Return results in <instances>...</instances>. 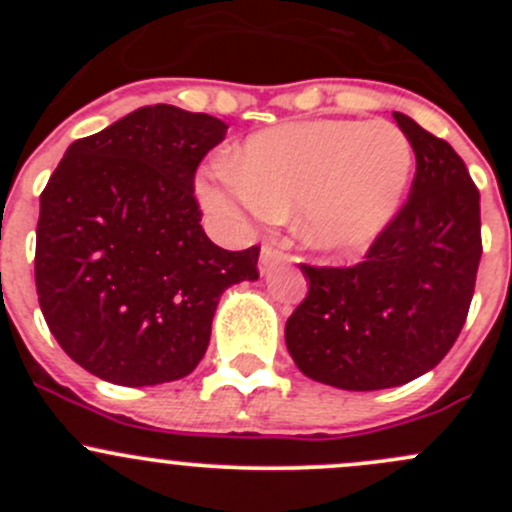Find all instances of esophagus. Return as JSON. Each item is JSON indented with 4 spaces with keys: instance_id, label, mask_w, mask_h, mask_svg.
<instances>
[{
    "instance_id": "34e87169",
    "label": "esophagus",
    "mask_w": 512,
    "mask_h": 512,
    "mask_svg": "<svg viewBox=\"0 0 512 512\" xmlns=\"http://www.w3.org/2000/svg\"><path fill=\"white\" fill-rule=\"evenodd\" d=\"M280 260H287L285 252L277 250L275 245H262V252H260V272H262V275H265V272Z\"/></svg>"
}]
</instances>
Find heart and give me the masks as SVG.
Segmentation results:
<instances>
[{
	"instance_id": "b5f03b06",
	"label": "heart",
	"mask_w": 512,
	"mask_h": 512,
	"mask_svg": "<svg viewBox=\"0 0 512 512\" xmlns=\"http://www.w3.org/2000/svg\"><path fill=\"white\" fill-rule=\"evenodd\" d=\"M232 173L205 175L200 200L218 218H285L322 255H354L399 218L414 148L394 123L297 121L265 128L235 151Z\"/></svg>"
}]
</instances>
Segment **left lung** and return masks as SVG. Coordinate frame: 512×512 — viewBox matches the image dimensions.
<instances>
[{
    "label": "left lung",
    "mask_w": 512,
    "mask_h": 512,
    "mask_svg": "<svg viewBox=\"0 0 512 512\" xmlns=\"http://www.w3.org/2000/svg\"><path fill=\"white\" fill-rule=\"evenodd\" d=\"M394 118L416 153L409 200L364 262L302 265L309 292L285 327L297 369L347 391L409 384L448 354L483 252L480 195L466 163L414 118Z\"/></svg>",
    "instance_id": "8db88e82"
}]
</instances>
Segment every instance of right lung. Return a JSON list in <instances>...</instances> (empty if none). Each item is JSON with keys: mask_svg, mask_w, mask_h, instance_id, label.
I'll use <instances>...</instances> for the list:
<instances>
[{"mask_svg": "<svg viewBox=\"0 0 512 512\" xmlns=\"http://www.w3.org/2000/svg\"><path fill=\"white\" fill-rule=\"evenodd\" d=\"M227 126L143 106L66 148L39 205L34 277L59 347L121 386L188 376L227 287L257 280L260 247L210 242L195 170Z\"/></svg>", "mask_w": 512, "mask_h": 512, "instance_id": "obj_1", "label": "right lung"}]
</instances>
